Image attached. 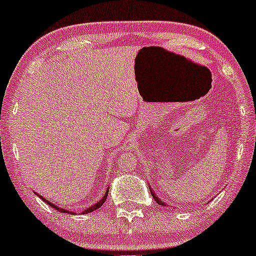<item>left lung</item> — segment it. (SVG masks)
I'll use <instances>...</instances> for the list:
<instances>
[{
  "label": "left lung",
  "mask_w": 256,
  "mask_h": 256,
  "mask_svg": "<svg viewBox=\"0 0 256 256\" xmlns=\"http://www.w3.org/2000/svg\"><path fill=\"white\" fill-rule=\"evenodd\" d=\"M150 193H152V198H154V200H155V201H156L158 204H160V206H166V204H164V202H162V200H161V198H158L156 196V194H155V192H154V190H152V188H150Z\"/></svg>",
  "instance_id": "8db88e82"
}]
</instances>
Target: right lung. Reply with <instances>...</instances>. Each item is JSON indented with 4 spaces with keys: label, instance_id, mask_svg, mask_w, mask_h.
Instances as JSON below:
<instances>
[{
    "label": "right lung",
    "instance_id": "1",
    "mask_svg": "<svg viewBox=\"0 0 256 256\" xmlns=\"http://www.w3.org/2000/svg\"><path fill=\"white\" fill-rule=\"evenodd\" d=\"M108 192H109V189H107V192H106V194L104 195V198H101V200H100V201H98V202H96V204H92V206H90V207H89V208H87V209H86V210H84V212H82V214H87V213H90V212H94V210H96V209H98L100 207H101V206L104 204V201H106V200H107V196H108ZM38 196H40V198H42V200H44L46 202H47V204H48L49 206H50V207H52V208H54V209H56V210H58V212H63V213H68V214H74V212L67 210V209H62L61 207H58V206H55L54 204H52V202H48L47 200H46V198H42V196H41V195H38Z\"/></svg>",
    "mask_w": 256,
    "mask_h": 256
}]
</instances>
